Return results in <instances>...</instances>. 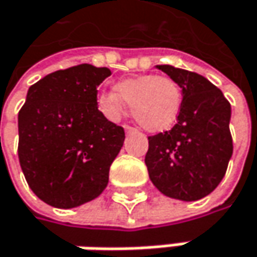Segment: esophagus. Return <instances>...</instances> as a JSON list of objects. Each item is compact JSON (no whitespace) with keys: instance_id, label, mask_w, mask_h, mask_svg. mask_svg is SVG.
Wrapping results in <instances>:
<instances>
[{"instance_id":"34e87169","label":"esophagus","mask_w":257,"mask_h":257,"mask_svg":"<svg viewBox=\"0 0 257 257\" xmlns=\"http://www.w3.org/2000/svg\"><path fill=\"white\" fill-rule=\"evenodd\" d=\"M124 130H125V133L128 135V133H135L136 132V128H133V127H130V125H124Z\"/></svg>"}]
</instances>
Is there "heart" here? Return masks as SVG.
I'll return each mask as SVG.
<instances>
[{
	"instance_id": "heart-1",
	"label": "heart",
	"mask_w": 257,
	"mask_h": 257,
	"mask_svg": "<svg viewBox=\"0 0 257 257\" xmlns=\"http://www.w3.org/2000/svg\"><path fill=\"white\" fill-rule=\"evenodd\" d=\"M124 102L132 105L135 119L145 130L157 133L176 122L182 106V90L169 77L136 75L113 84V91L97 96L100 112L111 121H118L124 112Z\"/></svg>"
}]
</instances>
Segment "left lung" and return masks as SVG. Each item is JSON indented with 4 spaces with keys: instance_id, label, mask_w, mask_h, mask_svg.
Segmentation results:
<instances>
[{
    "instance_id": "8db88e82",
    "label": "left lung",
    "mask_w": 257,
    "mask_h": 257,
    "mask_svg": "<svg viewBox=\"0 0 257 257\" xmlns=\"http://www.w3.org/2000/svg\"><path fill=\"white\" fill-rule=\"evenodd\" d=\"M182 88L175 127L149 136L145 157L149 179L166 197L197 201L223 179L232 155L231 105L223 93L200 74L158 65Z\"/></svg>"
}]
</instances>
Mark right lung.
Returning <instances> with one entry per match:
<instances>
[{"mask_svg":"<svg viewBox=\"0 0 257 257\" xmlns=\"http://www.w3.org/2000/svg\"><path fill=\"white\" fill-rule=\"evenodd\" d=\"M108 68L88 63L51 72L29 87L19 111V163L34 194L57 209L99 197L122 148L124 128L97 108Z\"/></svg>","mask_w":257,"mask_h":257,"instance_id":"add662e5","label":"right lung"}]
</instances>
